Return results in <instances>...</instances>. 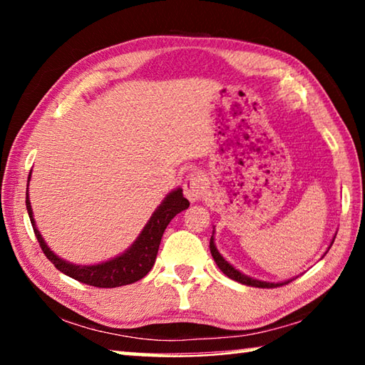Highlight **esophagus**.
<instances>
[{
	"instance_id": "esophagus-1",
	"label": "esophagus",
	"mask_w": 365,
	"mask_h": 365,
	"mask_svg": "<svg viewBox=\"0 0 365 365\" xmlns=\"http://www.w3.org/2000/svg\"><path fill=\"white\" fill-rule=\"evenodd\" d=\"M206 190V182L200 174L196 172H191V174L187 175L183 182V193L188 197L190 201H197L201 200L202 195H205Z\"/></svg>"
}]
</instances>
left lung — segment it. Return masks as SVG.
Returning a JSON list of instances; mask_svg holds the SVG:
<instances>
[{
	"label": "left lung",
	"instance_id": "1",
	"mask_svg": "<svg viewBox=\"0 0 365 365\" xmlns=\"http://www.w3.org/2000/svg\"><path fill=\"white\" fill-rule=\"evenodd\" d=\"M333 242H335V237H333V240H331V245H333ZM331 245H330V246H331ZM330 246H329V250H330ZM209 248H211V255H212V257H214L215 264H217V267H219L222 272H224V274L228 277V279H232V280L238 282V283H243V285L256 287V288H277V287H282V285H285V283H289V282L293 280V279H292V280H285V282L272 283V282H264V280L252 279V277H248V275L242 274V272H240L238 269H235L230 262H227L225 259H224V256H222L220 252L217 251V248H215V245H214V232H212L211 242H209Z\"/></svg>",
	"mask_w": 365,
	"mask_h": 365
}]
</instances>
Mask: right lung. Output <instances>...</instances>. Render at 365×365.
Here are the masks:
<instances>
[{
	"label": "right lung",
	"instance_id": "obj_1",
	"mask_svg": "<svg viewBox=\"0 0 365 365\" xmlns=\"http://www.w3.org/2000/svg\"><path fill=\"white\" fill-rule=\"evenodd\" d=\"M30 174H32V172H30ZM27 182H30V175ZM26 205L35 237L40 243V248L45 252V256L49 261L54 264V267L63 272V274L69 275L71 279L78 280L80 283H86V285L90 287L115 288L138 282L151 270L154 262H156L158 250L164 230L168 228L169 222L174 219L178 212H182L183 209H187L190 206V202L187 197L183 196L182 188L170 191V193L164 197V201L158 206L156 211L153 212L150 220H148V224L145 225L143 230H141L138 238L135 240L130 248L123 251L122 255L109 259V261L93 265L72 264L54 255V252L48 248V245L45 243L41 233L35 225L34 211L29 200V188Z\"/></svg>",
	"mask_w": 365,
	"mask_h": 365
}]
</instances>
